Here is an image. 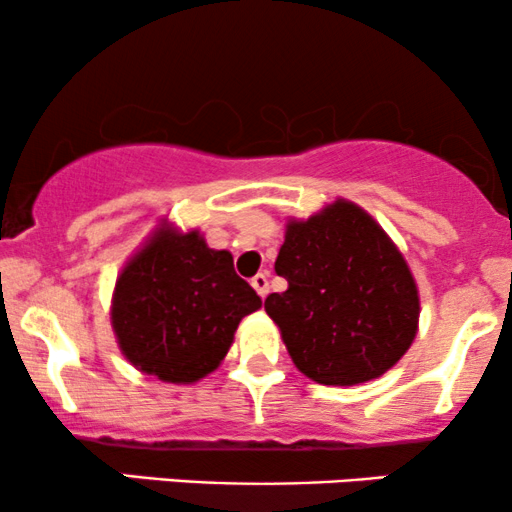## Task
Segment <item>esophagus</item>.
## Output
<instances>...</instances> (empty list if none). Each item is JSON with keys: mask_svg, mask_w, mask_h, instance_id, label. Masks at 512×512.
<instances>
[{"mask_svg": "<svg viewBox=\"0 0 512 512\" xmlns=\"http://www.w3.org/2000/svg\"><path fill=\"white\" fill-rule=\"evenodd\" d=\"M250 284H252V289L260 293V298H267V293H269V274L267 272H260V274L252 276Z\"/></svg>", "mask_w": 512, "mask_h": 512, "instance_id": "1", "label": "esophagus"}]
</instances>
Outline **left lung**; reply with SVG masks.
Returning a JSON list of instances; mask_svg holds the SVG:
<instances>
[{
    "instance_id": "1",
    "label": "left lung",
    "mask_w": 512,
    "mask_h": 512,
    "mask_svg": "<svg viewBox=\"0 0 512 512\" xmlns=\"http://www.w3.org/2000/svg\"><path fill=\"white\" fill-rule=\"evenodd\" d=\"M289 281L264 310L291 361L320 385L380 378L419 330V289L402 252L358 204L337 199L310 219H289L274 262Z\"/></svg>"
}]
</instances>
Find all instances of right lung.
<instances>
[{
	"mask_svg": "<svg viewBox=\"0 0 512 512\" xmlns=\"http://www.w3.org/2000/svg\"><path fill=\"white\" fill-rule=\"evenodd\" d=\"M262 298L199 231L161 226L115 281L110 322L122 356L163 383L190 385L221 366L240 320Z\"/></svg>",
	"mask_w": 512,
	"mask_h": 512,
	"instance_id": "add662e5",
	"label": "right lung"
}]
</instances>
